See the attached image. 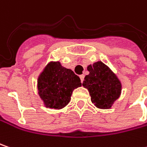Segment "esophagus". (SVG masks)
Returning <instances> with one entry per match:
<instances>
[{
    "label": "esophagus",
    "mask_w": 147,
    "mask_h": 147,
    "mask_svg": "<svg viewBox=\"0 0 147 147\" xmlns=\"http://www.w3.org/2000/svg\"><path fill=\"white\" fill-rule=\"evenodd\" d=\"M79 77H80V79H81V82H83V81H84V74H82V75H80Z\"/></svg>",
    "instance_id": "34e87169"
}]
</instances>
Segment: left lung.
Masks as SVG:
<instances>
[{"mask_svg":"<svg viewBox=\"0 0 147 147\" xmlns=\"http://www.w3.org/2000/svg\"><path fill=\"white\" fill-rule=\"evenodd\" d=\"M87 69L89 74L85 76L83 86L88 90L92 102L98 108H110L120 97V80L101 61L88 65Z\"/></svg>","mask_w":147,"mask_h":147,"instance_id":"1","label":"left lung"}]
</instances>
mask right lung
Wrapping results in <instances>:
<instances>
[{
  "label": "right lung",
  "mask_w": 147,
  "mask_h": 147,
  "mask_svg": "<svg viewBox=\"0 0 147 147\" xmlns=\"http://www.w3.org/2000/svg\"><path fill=\"white\" fill-rule=\"evenodd\" d=\"M82 85L73 71L59 62L49 63L38 78V93L46 107L61 109L70 102L73 91Z\"/></svg>",
  "instance_id": "obj_1"
}]
</instances>
